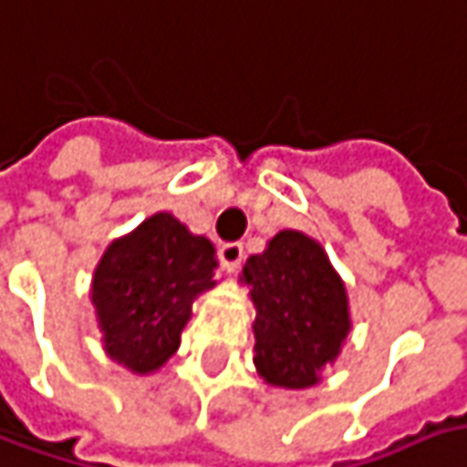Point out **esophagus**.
I'll return each instance as SVG.
<instances>
[{
	"label": "esophagus",
	"mask_w": 467,
	"mask_h": 467,
	"mask_svg": "<svg viewBox=\"0 0 467 467\" xmlns=\"http://www.w3.org/2000/svg\"><path fill=\"white\" fill-rule=\"evenodd\" d=\"M219 261L227 272H234L243 261V243H222L219 245Z\"/></svg>",
	"instance_id": "34e87169"
}]
</instances>
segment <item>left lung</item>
<instances>
[{
    "label": "left lung",
    "instance_id": "8db88e82",
    "mask_svg": "<svg viewBox=\"0 0 467 467\" xmlns=\"http://www.w3.org/2000/svg\"><path fill=\"white\" fill-rule=\"evenodd\" d=\"M243 277L256 304V368L283 389L315 386L348 333L341 277L322 245L293 230L277 233L264 254L245 261Z\"/></svg>",
    "mask_w": 467,
    "mask_h": 467
}]
</instances>
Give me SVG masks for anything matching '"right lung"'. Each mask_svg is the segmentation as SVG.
I'll return each instance as SVG.
<instances>
[{"label": "right lung", "mask_w": 467, "mask_h": 467, "mask_svg": "<svg viewBox=\"0 0 467 467\" xmlns=\"http://www.w3.org/2000/svg\"><path fill=\"white\" fill-rule=\"evenodd\" d=\"M213 269L211 240L171 213H155L110 243L92 280L108 357L134 372L158 370L177 351L192 298L216 285Z\"/></svg>", "instance_id": "obj_1"}]
</instances>
